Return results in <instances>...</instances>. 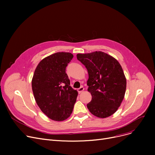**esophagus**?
<instances>
[{
  "instance_id": "esophagus-1",
  "label": "esophagus",
  "mask_w": 155,
  "mask_h": 155,
  "mask_svg": "<svg viewBox=\"0 0 155 155\" xmlns=\"http://www.w3.org/2000/svg\"><path fill=\"white\" fill-rule=\"evenodd\" d=\"M84 91V88L83 87H81L80 88H78V92L79 94H81Z\"/></svg>"
}]
</instances>
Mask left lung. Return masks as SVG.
<instances>
[{"label":"left lung","instance_id":"obj_1","mask_svg":"<svg viewBox=\"0 0 155 155\" xmlns=\"http://www.w3.org/2000/svg\"><path fill=\"white\" fill-rule=\"evenodd\" d=\"M86 67L87 82L92 101L87 106L92 114L106 118L114 114L124 97L126 78L119 61L102 51L77 54Z\"/></svg>","mask_w":155,"mask_h":155}]
</instances>
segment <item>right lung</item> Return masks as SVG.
Masks as SVG:
<instances>
[{
    "mask_svg": "<svg viewBox=\"0 0 155 155\" xmlns=\"http://www.w3.org/2000/svg\"><path fill=\"white\" fill-rule=\"evenodd\" d=\"M73 57L67 52L46 57L38 64L32 78V92L38 107L55 121H63L70 117L78 96L65 72Z\"/></svg>",
    "mask_w": 155,
    "mask_h": 155,
    "instance_id": "right-lung-1",
    "label": "right lung"
}]
</instances>
